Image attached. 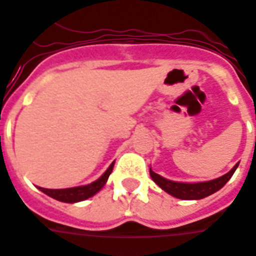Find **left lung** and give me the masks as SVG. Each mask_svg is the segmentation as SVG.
<instances>
[{"label": "left lung", "mask_w": 256, "mask_h": 256, "mask_svg": "<svg viewBox=\"0 0 256 256\" xmlns=\"http://www.w3.org/2000/svg\"><path fill=\"white\" fill-rule=\"evenodd\" d=\"M238 164L240 163H236L232 171L228 172L226 175L221 176V178L210 180V182H194V184L171 182V180H167V178H162L160 175L155 174L152 170H150V175H151L152 180L156 182L158 186L174 197H178V198H182V200H200L204 197L210 196V194L220 190L222 186H225L226 182L232 178V176L234 175Z\"/></svg>", "instance_id": "obj_1"}]
</instances>
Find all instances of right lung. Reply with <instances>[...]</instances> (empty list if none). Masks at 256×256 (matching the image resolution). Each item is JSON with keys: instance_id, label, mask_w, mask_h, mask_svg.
<instances>
[{"instance_id": "right-lung-1", "label": "right lung", "mask_w": 256, "mask_h": 256, "mask_svg": "<svg viewBox=\"0 0 256 256\" xmlns=\"http://www.w3.org/2000/svg\"><path fill=\"white\" fill-rule=\"evenodd\" d=\"M114 167V162L110 164V167L108 168L106 172L98 180L90 182L88 186H74V188H67V189H47L39 186L42 192H44L46 194H48L50 197H52L55 200L63 201V202H78V201L86 200L89 197H92L93 194L98 192L100 189L102 188L106 182L108 178L112 174Z\"/></svg>"}]
</instances>
